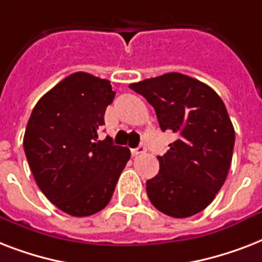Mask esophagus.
<instances>
[{"mask_svg":"<svg viewBox=\"0 0 262 262\" xmlns=\"http://www.w3.org/2000/svg\"><path fill=\"white\" fill-rule=\"evenodd\" d=\"M145 152H147V148L143 147V145H140L139 148H136V149H132V155L137 156V155H141V154H145Z\"/></svg>","mask_w":262,"mask_h":262,"instance_id":"esophagus-1","label":"esophagus"}]
</instances>
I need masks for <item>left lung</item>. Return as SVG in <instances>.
<instances>
[{
  "mask_svg": "<svg viewBox=\"0 0 262 262\" xmlns=\"http://www.w3.org/2000/svg\"><path fill=\"white\" fill-rule=\"evenodd\" d=\"M129 87L155 108L162 130L178 135L160 170L147 181L152 205L171 217H189L213 201L231 164L235 132L227 108L209 85L182 73H166Z\"/></svg>",
  "mask_w": 262,
  "mask_h": 262,
  "instance_id": "left-lung-1",
  "label": "left lung"
}]
</instances>
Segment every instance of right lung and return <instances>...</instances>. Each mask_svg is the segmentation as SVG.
<instances>
[{"label":"right lung","instance_id":"obj_1","mask_svg":"<svg viewBox=\"0 0 262 262\" xmlns=\"http://www.w3.org/2000/svg\"><path fill=\"white\" fill-rule=\"evenodd\" d=\"M115 98L108 80L77 72L35 104L24 152L36 185L55 207L83 217L110 203L130 151L98 139L106 107Z\"/></svg>","mask_w":262,"mask_h":262}]
</instances>
